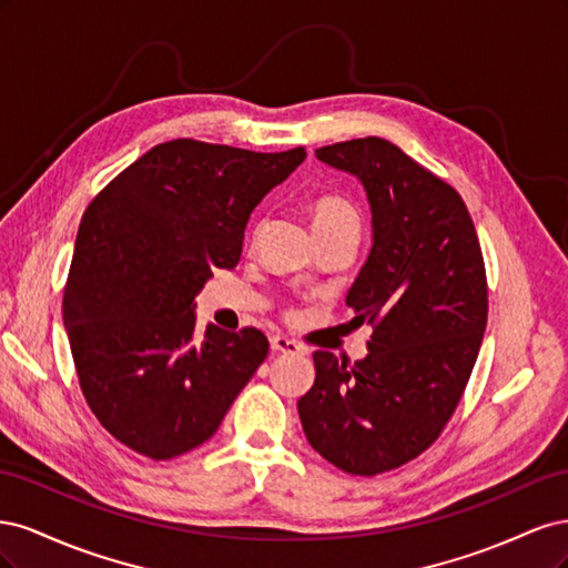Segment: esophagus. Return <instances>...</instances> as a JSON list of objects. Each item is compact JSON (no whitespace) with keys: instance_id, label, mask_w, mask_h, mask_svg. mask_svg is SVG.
Returning <instances> with one entry per match:
<instances>
[{"instance_id":"34e87169","label":"esophagus","mask_w":568,"mask_h":568,"mask_svg":"<svg viewBox=\"0 0 568 568\" xmlns=\"http://www.w3.org/2000/svg\"><path fill=\"white\" fill-rule=\"evenodd\" d=\"M270 348H272L274 353H298V351H301V346H298L296 341H291V338L282 336V334L270 338Z\"/></svg>"}]
</instances>
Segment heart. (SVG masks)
<instances>
[{
    "label": "heart",
    "mask_w": 568,
    "mask_h": 568,
    "mask_svg": "<svg viewBox=\"0 0 568 568\" xmlns=\"http://www.w3.org/2000/svg\"><path fill=\"white\" fill-rule=\"evenodd\" d=\"M313 227L320 236L332 234H359V213L355 205L336 194L320 196L313 203Z\"/></svg>",
    "instance_id": "heart-1"
}]
</instances>
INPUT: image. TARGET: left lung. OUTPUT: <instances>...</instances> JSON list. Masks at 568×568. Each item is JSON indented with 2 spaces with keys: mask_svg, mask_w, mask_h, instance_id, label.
I'll list each match as a JSON object with an SVG mask.
<instances>
[{
  "mask_svg": "<svg viewBox=\"0 0 568 568\" xmlns=\"http://www.w3.org/2000/svg\"><path fill=\"white\" fill-rule=\"evenodd\" d=\"M315 156L365 186L372 251L346 305L372 324L367 355L348 365L317 351L298 400L307 443L334 467L374 476L432 445L467 386L488 320L486 267L455 189L382 136Z\"/></svg>",
  "mask_w": 568,
  "mask_h": 568,
  "instance_id": "left-lung-1",
  "label": "left lung"
}]
</instances>
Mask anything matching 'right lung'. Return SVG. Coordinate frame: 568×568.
Returning <instances> with one entry per match:
<instances>
[{
    "label": "right lung",
    "instance_id": "right-lung-1",
    "mask_svg": "<svg viewBox=\"0 0 568 568\" xmlns=\"http://www.w3.org/2000/svg\"><path fill=\"white\" fill-rule=\"evenodd\" d=\"M305 161L173 140L111 180L82 215L63 288V326L94 417L134 453L199 448L267 357L263 332L205 326L196 296L236 267L248 217Z\"/></svg>",
    "mask_w": 568,
    "mask_h": 568
}]
</instances>
